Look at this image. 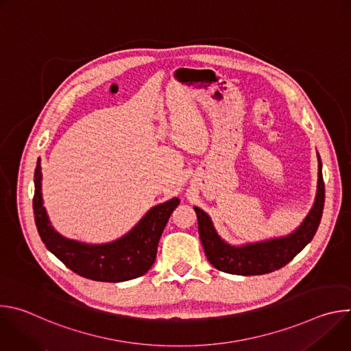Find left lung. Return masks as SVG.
<instances>
[{
    "label": "left lung",
    "mask_w": 351,
    "mask_h": 351,
    "mask_svg": "<svg viewBox=\"0 0 351 351\" xmlns=\"http://www.w3.org/2000/svg\"><path fill=\"white\" fill-rule=\"evenodd\" d=\"M325 184L322 179V162L318 156V186L315 203L304 222L293 233L260 243L230 245L219 237L211 218L198 207H194L198 221V234L208 261L218 269L233 275H264L280 269L289 264L313 240L324 211Z\"/></svg>",
    "instance_id": "8db88e82"
}]
</instances>
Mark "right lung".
Returning a JSON list of instances; mask_svg holds the SVG:
<instances>
[{
    "label": "right lung",
    "instance_id": "add662e5",
    "mask_svg": "<svg viewBox=\"0 0 351 351\" xmlns=\"http://www.w3.org/2000/svg\"><path fill=\"white\" fill-rule=\"evenodd\" d=\"M179 203L175 197L153 207L128 234L115 241L86 244L54 230L43 206L40 158L34 171L33 210L43 243L71 271L91 280L115 283L144 275L156 261L160 237Z\"/></svg>",
    "mask_w": 351,
    "mask_h": 351
}]
</instances>
